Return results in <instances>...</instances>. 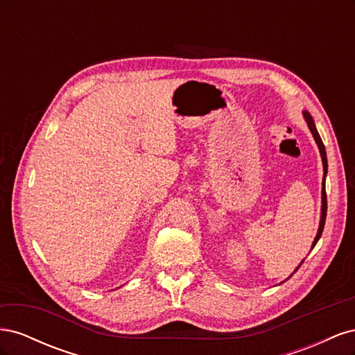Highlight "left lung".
Masks as SVG:
<instances>
[{
	"mask_svg": "<svg viewBox=\"0 0 355 355\" xmlns=\"http://www.w3.org/2000/svg\"><path fill=\"white\" fill-rule=\"evenodd\" d=\"M304 116H305V120H306V123H308V127H309L311 133H313V136H314V139H315V142H317V145H318L321 158H323V168H324V178H326V175H327V157H326L324 144H323V141H321V137H320V135H318V132H317L315 124H314V121H313V116H311L309 112H306V111L304 112ZM324 185H326V184H324V179H323V191H321V196H323V206H321V220H320V228H318V232H317V237H315V240H314V243H313V249H314V245L317 244V241H318L320 237H321V232H323L324 222H326V214H327V196H326V187H324Z\"/></svg>",
	"mask_w": 355,
	"mask_h": 355,
	"instance_id": "obj_1",
	"label": "left lung"
}]
</instances>
